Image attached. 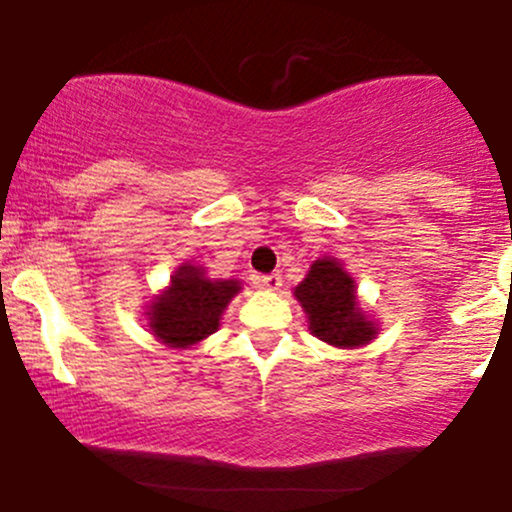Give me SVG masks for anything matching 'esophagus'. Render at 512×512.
I'll list each match as a JSON object with an SVG mask.
<instances>
[{
	"instance_id": "34e87169",
	"label": "esophagus",
	"mask_w": 512,
	"mask_h": 512,
	"mask_svg": "<svg viewBox=\"0 0 512 512\" xmlns=\"http://www.w3.org/2000/svg\"><path fill=\"white\" fill-rule=\"evenodd\" d=\"M257 282H260V287L262 289H270V292H274V289H279L282 287V274H262L260 279H257Z\"/></svg>"
}]
</instances>
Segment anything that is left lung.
Segmentation results:
<instances>
[{
    "label": "left lung",
    "mask_w": 512,
    "mask_h": 512,
    "mask_svg": "<svg viewBox=\"0 0 512 512\" xmlns=\"http://www.w3.org/2000/svg\"><path fill=\"white\" fill-rule=\"evenodd\" d=\"M294 294L309 314V331L319 341L355 348L375 336L373 321L365 319L355 301L353 279L338 262L316 260Z\"/></svg>",
    "instance_id": "obj_1"
}]
</instances>
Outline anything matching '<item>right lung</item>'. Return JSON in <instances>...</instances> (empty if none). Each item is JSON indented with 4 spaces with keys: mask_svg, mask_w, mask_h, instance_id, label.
<instances>
[{
    "mask_svg": "<svg viewBox=\"0 0 512 512\" xmlns=\"http://www.w3.org/2000/svg\"><path fill=\"white\" fill-rule=\"evenodd\" d=\"M238 292L235 279H208L198 267L184 265L149 309V326L169 346H193L218 331L220 314Z\"/></svg>",
    "mask_w": 512,
    "mask_h": 512,
    "instance_id": "obj_1",
    "label": "right lung"
}]
</instances>
